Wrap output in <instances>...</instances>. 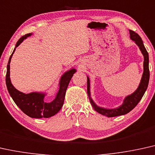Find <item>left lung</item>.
I'll return each instance as SVG.
<instances>
[{"label": "left lung", "instance_id": "obj_1", "mask_svg": "<svg viewBox=\"0 0 155 155\" xmlns=\"http://www.w3.org/2000/svg\"><path fill=\"white\" fill-rule=\"evenodd\" d=\"M130 38L132 40L134 41L137 45L140 47V49L142 51L143 56H144V72H143L142 78L141 79V82L140 86L137 88V89L132 94H131L128 97L125 98L124 103L122 105L120 106L119 108L117 109H107L101 108V107H97V105L94 103L92 99L90 97V84L89 79L87 77V94L89 96L90 102H91L92 107H94L95 111H97L98 113L104 115L108 117H113L117 116H120V115L126 114L129 113L130 111H132L133 109L137 105V104L140 102V101L142 99L143 95L145 93L147 89L149 80H150V70H149V55L145 47L144 46L143 41L141 38V37L139 35L135 33L134 31L130 30Z\"/></svg>", "mask_w": 155, "mask_h": 155}]
</instances>
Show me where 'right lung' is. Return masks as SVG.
<instances>
[{"mask_svg":"<svg viewBox=\"0 0 155 155\" xmlns=\"http://www.w3.org/2000/svg\"><path fill=\"white\" fill-rule=\"evenodd\" d=\"M31 35V34H27L19 38L15 44V48L18 46L25 38ZM15 48L9 58L8 63L7 65L6 76H5V83H6L7 89L10 95L12 97L15 104L21 109L23 113L28 115V117H32V118H42V117L48 118V117L54 116L58 112V111H60L64 104L66 89H67L70 80L73 76V74L76 72V70L72 68L62 76L60 80L59 90L56 98L51 102L46 103L44 100V94L36 93V92L23 94L15 89V87L11 84V79H10V62H11V57L15 51Z\"/></svg>","mask_w":155,"mask_h":155,"instance_id":"add662e5","label":"right lung"}]
</instances>
